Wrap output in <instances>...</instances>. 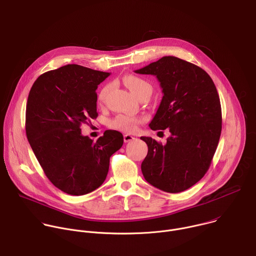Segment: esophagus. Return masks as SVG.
Wrapping results in <instances>:
<instances>
[{
  "mask_svg": "<svg viewBox=\"0 0 256 256\" xmlns=\"http://www.w3.org/2000/svg\"><path fill=\"white\" fill-rule=\"evenodd\" d=\"M135 139V137H133L132 135H130V134H125L124 135V142L125 143H128V142H130V141H133Z\"/></svg>",
  "mask_w": 256,
  "mask_h": 256,
  "instance_id": "esophagus-1",
  "label": "esophagus"
}]
</instances>
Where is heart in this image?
I'll return each mask as SVG.
<instances>
[{"mask_svg":"<svg viewBox=\"0 0 256 256\" xmlns=\"http://www.w3.org/2000/svg\"><path fill=\"white\" fill-rule=\"evenodd\" d=\"M124 84H126V86L131 90L132 94H134L136 96L141 94L143 90H151V86L144 80L132 76V74H128L124 78ZM111 88V84H106L105 86H103L100 88V90L98 92V100L100 103H103L105 102L108 92H110ZM143 122V119L140 117H135L132 115H126V114H120L118 116H116L113 120H111L110 122V127L122 132H134L138 125L141 124Z\"/></svg>","mask_w":256,"mask_h":256,"instance_id":"heart-1","label":"heart"}]
</instances>
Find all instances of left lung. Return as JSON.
I'll list each match as a JSON object with an SVG mask.
<instances>
[{
    "instance_id": "left-lung-1",
    "label": "left lung",
    "mask_w": 256,
    "mask_h": 256,
    "mask_svg": "<svg viewBox=\"0 0 256 256\" xmlns=\"http://www.w3.org/2000/svg\"><path fill=\"white\" fill-rule=\"evenodd\" d=\"M135 72L156 76L160 82L164 96L149 127L170 132L166 144L140 137L148 146L143 176L162 190L184 192L205 176L218 146L222 112L215 84L205 70L176 56Z\"/></svg>"
}]
</instances>
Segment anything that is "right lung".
<instances>
[{
	"label": "right lung",
	"mask_w": 256,
	"mask_h": 256,
	"mask_svg": "<svg viewBox=\"0 0 256 256\" xmlns=\"http://www.w3.org/2000/svg\"><path fill=\"white\" fill-rule=\"evenodd\" d=\"M110 72L68 64L41 74L26 107V135L48 180L60 190L82 196L102 186L110 158L123 145V135L107 130L92 140L80 125L96 119L98 86Z\"/></svg>",
	"instance_id": "1"
}]
</instances>
